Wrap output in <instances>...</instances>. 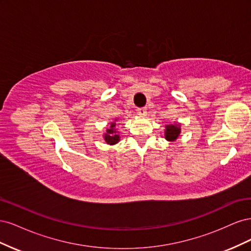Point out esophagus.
<instances>
[{"instance_id": "obj_1", "label": "esophagus", "mask_w": 251, "mask_h": 251, "mask_svg": "<svg viewBox=\"0 0 251 251\" xmlns=\"http://www.w3.org/2000/svg\"><path fill=\"white\" fill-rule=\"evenodd\" d=\"M137 113L138 115L141 116V117H144L147 115V109L146 108H140V109H137Z\"/></svg>"}]
</instances>
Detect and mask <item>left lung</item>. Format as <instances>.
I'll return each mask as SVG.
<instances>
[{
	"instance_id": "left-lung-1",
	"label": "left lung",
	"mask_w": 251,
	"mask_h": 251,
	"mask_svg": "<svg viewBox=\"0 0 251 251\" xmlns=\"http://www.w3.org/2000/svg\"><path fill=\"white\" fill-rule=\"evenodd\" d=\"M181 133V124L179 123H175V124H170V125H165V130H164V138L174 142L178 139V136Z\"/></svg>"
}]
</instances>
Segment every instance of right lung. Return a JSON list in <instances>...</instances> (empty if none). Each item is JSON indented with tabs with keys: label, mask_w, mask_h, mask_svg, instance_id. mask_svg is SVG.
<instances>
[{
	"label": "right lung",
	"mask_w": 251,
	"mask_h": 251,
	"mask_svg": "<svg viewBox=\"0 0 251 251\" xmlns=\"http://www.w3.org/2000/svg\"><path fill=\"white\" fill-rule=\"evenodd\" d=\"M116 120L115 119L112 123L109 124L107 130L104 131L103 133V138L104 141L107 142L110 146H114V144H116L119 142L120 140V136H119V132L116 130L115 126H116Z\"/></svg>",
	"instance_id": "obj_1"
}]
</instances>
